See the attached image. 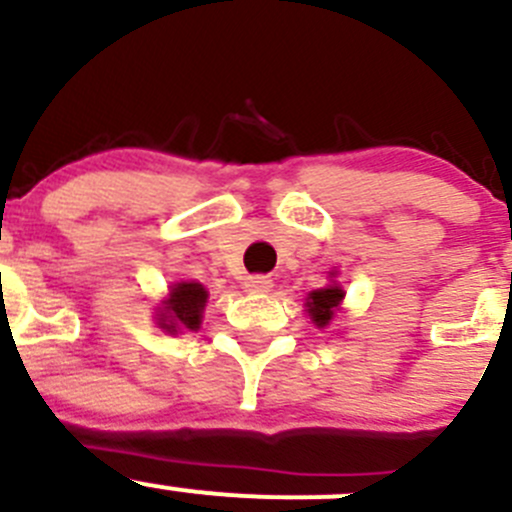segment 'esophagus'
Instances as JSON below:
<instances>
[{
  "label": "esophagus",
  "instance_id": "esophagus-1",
  "mask_svg": "<svg viewBox=\"0 0 512 512\" xmlns=\"http://www.w3.org/2000/svg\"><path fill=\"white\" fill-rule=\"evenodd\" d=\"M245 289L247 292H270L272 280L267 275H250L245 277Z\"/></svg>",
  "mask_w": 512,
  "mask_h": 512
}]
</instances>
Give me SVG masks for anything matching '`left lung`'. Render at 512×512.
Segmentation results:
<instances>
[{"label":"left lung","mask_w":512,"mask_h":512,"mask_svg":"<svg viewBox=\"0 0 512 512\" xmlns=\"http://www.w3.org/2000/svg\"><path fill=\"white\" fill-rule=\"evenodd\" d=\"M344 292L339 287H324V289H314L312 294L307 297V312L312 317V322L317 327H327L329 322L334 319V309L342 304Z\"/></svg>","instance_id":"1"}]
</instances>
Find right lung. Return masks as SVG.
Segmentation results:
<instances>
[{"instance_id":"1","label":"right lung","mask_w":512,"mask_h":512,"mask_svg":"<svg viewBox=\"0 0 512 512\" xmlns=\"http://www.w3.org/2000/svg\"><path fill=\"white\" fill-rule=\"evenodd\" d=\"M205 299H208V292H205L203 285L198 282H178L173 289H170V297L165 302L163 312H160V327L165 332H195L200 327V317H203Z\"/></svg>"}]
</instances>
